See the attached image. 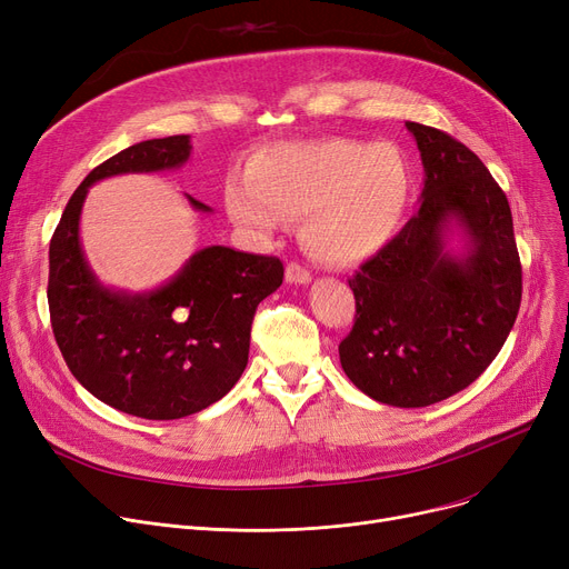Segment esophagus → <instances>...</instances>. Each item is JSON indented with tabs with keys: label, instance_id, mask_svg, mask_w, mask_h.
I'll list each match as a JSON object with an SVG mask.
<instances>
[{
	"label": "esophagus",
	"instance_id": "esophagus-1",
	"mask_svg": "<svg viewBox=\"0 0 569 569\" xmlns=\"http://www.w3.org/2000/svg\"><path fill=\"white\" fill-rule=\"evenodd\" d=\"M286 281L295 283V286H307L311 281V272H309V269H305L300 262H288Z\"/></svg>",
	"mask_w": 569,
	"mask_h": 569
}]
</instances>
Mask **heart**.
Segmentation results:
<instances>
[{
  "mask_svg": "<svg viewBox=\"0 0 569 569\" xmlns=\"http://www.w3.org/2000/svg\"><path fill=\"white\" fill-rule=\"evenodd\" d=\"M412 196L401 149L387 142L322 138L264 147L251 172H232L226 207L237 226L274 234L305 219L309 253L335 267L362 262L392 242Z\"/></svg>",
  "mask_w": 569,
  "mask_h": 569,
  "instance_id": "b5f03b06",
  "label": "heart"
}]
</instances>
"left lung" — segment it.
I'll list each match as a JSON object with an SVG mask.
<instances>
[{
	"label": "left lung",
	"mask_w": 569,
	"mask_h": 569,
	"mask_svg": "<svg viewBox=\"0 0 569 569\" xmlns=\"http://www.w3.org/2000/svg\"><path fill=\"white\" fill-rule=\"evenodd\" d=\"M406 129L425 166L420 212L348 281L357 313L339 357L367 397L425 408L496 360L519 313L521 262L510 202L487 166L433 127ZM455 229L461 252L449 249Z\"/></svg>",
	"instance_id": "obj_1"
}]
</instances>
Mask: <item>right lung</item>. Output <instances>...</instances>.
Returning a JSON list of instances; mask_svg holds the SVG:
<instances>
[{"instance_id": "add662e5", "label": "right lung", "mask_w": 569, "mask_h": 569, "mask_svg": "<svg viewBox=\"0 0 569 569\" xmlns=\"http://www.w3.org/2000/svg\"><path fill=\"white\" fill-rule=\"evenodd\" d=\"M189 136L131 144L84 177L50 239L48 307L54 341L99 401L142 420H179L223 399L249 362L258 305L283 281V262L230 247L196 251L163 286H103L80 244L87 191L99 179L184 166ZM196 212L212 207L187 196Z\"/></svg>"}]
</instances>
